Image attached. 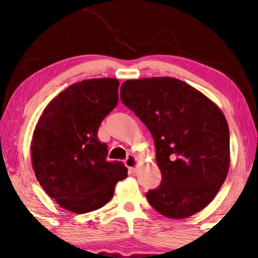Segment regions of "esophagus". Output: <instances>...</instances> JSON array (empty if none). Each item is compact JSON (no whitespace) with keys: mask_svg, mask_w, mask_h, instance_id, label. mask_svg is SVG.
Returning a JSON list of instances; mask_svg holds the SVG:
<instances>
[{"mask_svg":"<svg viewBox=\"0 0 258 258\" xmlns=\"http://www.w3.org/2000/svg\"><path fill=\"white\" fill-rule=\"evenodd\" d=\"M125 165L131 172H135L136 166H137V159H136L132 154H128L125 160Z\"/></svg>","mask_w":258,"mask_h":258,"instance_id":"esophagus-1","label":"esophagus"}]
</instances>
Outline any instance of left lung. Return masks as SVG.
<instances>
[{"label": "left lung", "mask_w": 258, "mask_h": 258, "mask_svg": "<svg viewBox=\"0 0 258 258\" xmlns=\"http://www.w3.org/2000/svg\"><path fill=\"white\" fill-rule=\"evenodd\" d=\"M120 98L155 143L162 180L146 194L150 205L170 218L201 211L229 168V128L218 106L173 78L127 80Z\"/></svg>", "instance_id": "1"}]
</instances>
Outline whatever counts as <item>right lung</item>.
I'll return each instance as SVG.
<instances>
[{
    "instance_id": "add662e5",
    "label": "right lung",
    "mask_w": 258,
    "mask_h": 258,
    "mask_svg": "<svg viewBox=\"0 0 258 258\" xmlns=\"http://www.w3.org/2000/svg\"><path fill=\"white\" fill-rule=\"evenodd\" d=\"M119 80L90 79L70 85L44 109L32 136L35 176L63 209L86 214L104 206L126 178L121 161H106L98 128L117 104Z\"/></svg>"
}]
</instances>
